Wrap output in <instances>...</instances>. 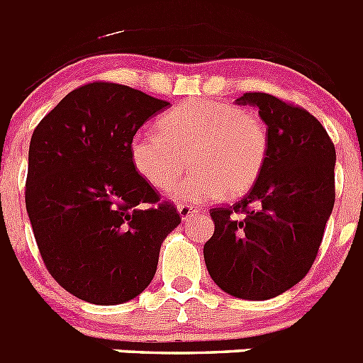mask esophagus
<instances>
[{
	"label": "esophagus",
	"mask_w": 363,
	"mask_h": 363,
	"mask_svg": "<svg viewBox=\"0 0 363 363\" xmlns=\"http://www.w3.org/2000/svg\"><path fill=\"white\" fill-rule=\"evenodd\" d=\"M196 213L198 209H194V207H191V205H178V214L184 221L189 220V218H192Z\"/></svg>",
	"instance_id": "obj_1"
}]
</instances>
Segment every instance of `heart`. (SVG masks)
<instances>
[{"label": "heart", "instance_id": "heart-1", "mask_svg": "<svg viewBox=\"0 0 363 363\" xmlns=\"http://www.w3.org/2000/svg\"><path fill=\"white\" fill-rule=\"evenodd\" d=\"M160 133L130 140L134 171L156 189L169 187L189 155L195 171L171 186L169 196L185 203L240 198L264 171L269 136L264 121L227 101L189 99L158 121Z\"/></svg>", "mask_w": 363, "mask_h": 363}]
</instances>
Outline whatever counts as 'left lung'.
<instances>
[{"mask_svg":"<svg viewBox=\"0 0 363 363\" xmlns=\"http://www.w3.org/2000/svg\"><path fill=\"white\" fill-rule=\"evenodd\" d=\"M236 104L258 107L267 160L245 198L211 209L214 234L203 258L221 291L269 300L296 285L318 255L335 205L336 150L306 108L265 92H245Z\"/></svg>","mask_w":363,"mask_h":363,"instance_id":"1","label":"left lung"}]
</instances>
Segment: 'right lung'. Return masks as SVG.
<instances>
[{"label":"right lung","instance_id":"right-lung-1","mask_svg":"<svg viewBox=\"0 0 363 363\" xmlns=\"http://www.w3.org/2000/svg\"><path fill=\"white\" fill-rule=\"evenodd\" d=\"M169 105L94 82L69 92L34 129L27 213L47 271L79 300L116 306L142 294L182 221L129 152L138 129Z\"/></svg>","mask_w":363,"mask_h":363}]
</instances>
